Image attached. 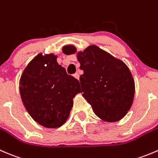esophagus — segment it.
I'll return each instance as SVG.
<instances>
[{
  "label": "esophagus",
  "mask_w": 158,
  "mask_h": 158,
  "mask_svg": "<svg viewBox=\"0 0 158 158\" xmlns=\"http://www.w3.org/2000/svg\"><path fill=\"white\" fill-rule=\"evenodd\" d=\"M74 77H75V78L76 79H77V80H78L79 79V77H80V75H79V74H78V73H75V74H74Z\"/></svg>",
  "instance_id": "1"
}]
</instances>
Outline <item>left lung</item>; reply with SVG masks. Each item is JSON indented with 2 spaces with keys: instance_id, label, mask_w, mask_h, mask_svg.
I'll return each mask as SVG.
<instances>
[{
  "instance_id": "8db88e82",
  "label": "left lung",
  "mask_w": 158,
  "mask_h": 158,
  "mask_svg": "<svg viewBox=\"0 0 158 158\" xmlns=\"http://www.w3.org/2000/svg\"><path fill=\"white\" fill-rule=\"evenodd\" d=\"M74 46H65L67 55L76 53ZM81 93L95 114L113 122L124 118L130 110L134 96V81L130 70L121 60L95 45L77 54Z\"/></svg>"
}]
</instances>
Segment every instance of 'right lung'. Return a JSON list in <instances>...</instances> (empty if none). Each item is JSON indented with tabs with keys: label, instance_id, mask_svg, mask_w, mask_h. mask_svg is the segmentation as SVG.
<instances>
[{
	"label": "right lung",
	"instance_id": "1",
	"mask_svg": "<svg viewBox=\"0 0 158 158\" xmlns=\"http://www.w3.org/2000/svg\"><path fill=\"white\" fill-rule=\"evenodd\" d=\"M78 80L68 75L57 57L38 54L27 66L20 80V94L33 119L44 127L61 126L80 93Z\"/></svg>",
	"mask_w": 158,
	"mask_h": 158
}]
</instances>
